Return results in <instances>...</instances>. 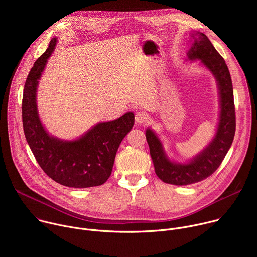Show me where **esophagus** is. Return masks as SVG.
<instances>
[{"label": "esophagus", "instance_id": "esophagus-1", "mask_svg": "<svg viewBox=\"0 0 257 257\" xmlns=\"http://www.w3.org/2000/svg\"><path fill=\"white\" fill-rule=\"evenodd\" d=\"M148 121H149V115L145 112H139L135 115V123L137 125L145 124Z\"/></svg>", "mask_w": 257, "mask_h": 257}]
</instances>
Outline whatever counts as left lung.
Instances as JSON below:
<instances>
[{"label":"left lung","mask_w":257,"mask_h":257,"mask_svg":"<svg viewBox=\"0 0 257 257\" xmlns=\"http://www.w3.org/2000/svg\"><path fill=\"white\" fill-rule=\"evenodd\" d=\"M190 35L191 48L187 52V60L200 61L216 81L219 116L215 134L194 158L186 163H177L169 159L157 133L151 128L145 130L157 176L168 184L179 186L200 182L213 174L229 152L236 130L234 93L228 66L204 33L193 31Z\"/></svg>","instance_id":"obj_1"}]
</instances>
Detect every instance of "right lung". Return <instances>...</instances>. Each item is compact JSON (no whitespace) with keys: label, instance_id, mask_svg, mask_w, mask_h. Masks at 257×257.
Segmentation results:
<instances>
[{"label":"right lung","instance_id":"add662e5","mask_svg":"<svg viewBox=\"0 0 257 257\" xmlns=\"http://www.w3.org/2000/svg\"><path fill=\"white\" fill-rule=\"evenodd\" d=\"M58 43L53 38L47 51L35 61L27 76L22 98V123L26 141L44 172L61 185L72 188L99 186L111 176L115 157L134 125V114L97 123L76 139L64 140L44 127L36 92L48 59Z\"/></svg>","mask_w":257,"mask_h":257}]
</instances>
